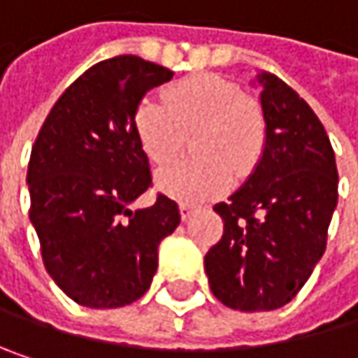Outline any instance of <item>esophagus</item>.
<instances>
[{
    "label": "esophagus",
    "instance_id": "esophagus-1",
    "mask_svg": "<svg viewBox=\"0 0 358 358\" xmlns=\"http://www.w3.org/2000/svg\"><path fill=\"white\" fill-rule=\"evenodd\" d=\"M192 211H194V205H190V203H180V215H182L184 222L192 215Z\"/></svg>",
    "mask_w": 358,
    "mask_h": 358
}]
</instances>
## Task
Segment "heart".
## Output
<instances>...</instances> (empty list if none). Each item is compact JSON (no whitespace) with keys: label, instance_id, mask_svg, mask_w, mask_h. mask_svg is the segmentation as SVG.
<instances>
[{"label":"heart","instance_id":"obj_1","mask_svg":"<svg viewBox=\"0 0 358 358\" xmlns=\"http://www.w3.org/2000/svg\"><path fill=\"white\" fill-rule=\"evenodd\" d=\"M134 130L157 168L170 166L184 145V134L196 130L192 151L201 157L159 172L164 192L199 201L224 192L234 178L257 166L267 124L261 108L243 91L215 74H196L166 91V101L143 97L134 109Z\"/></svg>","mask_w":358,"mask_h":358}]
</instances>
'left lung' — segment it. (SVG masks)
Segmentation results:
<instances>
[{"instance_id": "left-lung-1", "label": "left lung", "mask_w": 358, "mask_h": 358, "mask_svg": "<svg viewBox=\"0 0 358 358\" xmlns=\"http://www.w3.org/2000/svg\"><path fill=\"white\" fill-rule=\"evenodd\" d=\"M267 124L263 155L249 180L213 207L224 234L205 255L211 292L236 311L290 303L327 245L338 203V170L327 132L282 78L257 72Z\"/></svg>"}]
</instances>
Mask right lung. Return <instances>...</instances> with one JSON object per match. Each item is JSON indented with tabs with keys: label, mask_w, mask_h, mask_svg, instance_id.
Returning a JSON list of instances; mask_svg holds the SVG:
<instances>
[{
	"label": "right lung",
	"mask_w": 358,
	"mask_h": 358,
	"mask_svg": "<svg viewBox=\"0 0 358 358\" xmlns=\"http://www.w3.org/2000/svg\"><path fill=\"white\" fill-rule=\"evenodd\" d=\"M172 76L138 55L103 59L62 93L38 130L27 174L31 222L47 273L83 307L138 301L159 243L178 228V205L166 194L130 209L153 182L134 109Z\"/></svg>",
	"instance_id": "add662e5"
}]
</instances>
